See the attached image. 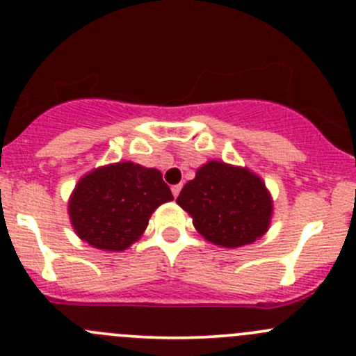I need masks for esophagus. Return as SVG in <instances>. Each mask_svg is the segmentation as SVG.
<instances>
[{"label": "esophagus", "mask_w": 356, "mask_h": 356, "mask_svg": "<svg viewBox=\"0 0 356 356\" xmlns=\"http://www.w3.org/2000/svg\"><path fill=\"white\" fill-rule=\"evenodd\" d=\"M171 192H173V197H178L179 192H181V185H173L171 186Z\"/></svg>", "instance_id": "34e87169"}]
</instances>
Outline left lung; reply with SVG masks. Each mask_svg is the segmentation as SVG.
<instances>
[{
    "mask_svg": "<svg viewBox=\"0 0 356 356\" xmlns=\"http://www.w3.org/2000/svg\"><path fill=\"white\" fill-rule=\"evenodd\" d=\"M177 202L207 241L226 248L254 243L269 229L273 199L247 168L209 161L179 192Z\"/></svg>",
    "mask_w": 356,
    "mask_h": 356,
    "instance_id": "obj_1",
    "label": "left lung"
}]
</instances>
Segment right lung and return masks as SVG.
Instances as JSON below:
<instances>
[{
  "mask_svg": "<svg viewBox=\"0 0 356 356\" xmlns=\"http://www.w3.org/2000/svg\"><path fill=\"white\" fill-rule=\"evenodd\" d=\"M173 200L161 171L127 163L109 164L86 175L68 202L75 233L108 252H122L140 238L151 214Z\"/></svg>",
  "mask_w": 356,
  "mask_h": 356,
  "instance_id": "1",
  "label": "right lung"
}]
</instances>
